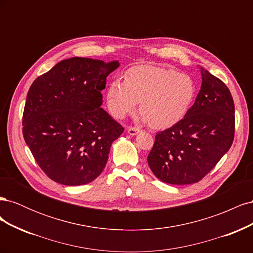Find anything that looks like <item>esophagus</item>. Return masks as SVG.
Here are the masks:
<instances>
[{"label": "esophagus", "instance_id": "1", "mask_svg": "<svg viewBox=\"0 0 253 253\" xmlns=\"http://www.w3.org/2000/svg\"><path fill=\"white\" fill-rule=\"evenodd\" d=\"M139 132H140V129L137 128V127H128L127 128V133L131 136H135V135L138 134Z\"/></svg>", "mask_w": 253, "mask_h": 253}]
</instances>
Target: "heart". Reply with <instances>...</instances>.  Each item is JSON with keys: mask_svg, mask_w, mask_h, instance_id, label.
Here are the masks:
<instances>
[{"mask_svg": "<svg viewBox=\"0 0 253 253\" xmlns=\"http://www.w3.org/2000/svg\"><path fill=\"white\" fill-rule=\"evenodd\" d=\"M195 95V82L189 75L138 65L129 68L125 81L114 79L110 83L106 101L113 116L119 119L133 114L140 101L143 121L155 128H167L186 116Z\"/></svg>", "mask_w": 253, "mask_h": 253, "instance_id": "heart-1", "label": "heart"}]
</instances>
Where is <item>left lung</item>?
<instances>
[{
  "label": "left lung",
  "mask_w": 253,
  "mask_h": 253,
  "mask_svg": "<svg viewBox=\"0 0 253 253\" xmlns=\"http://www.w3.org/2000/svg\"><path fill=\"white\" fill-rule=\"evenodd\" d=\"M202 86L178 124L159 132L148 156L156 177L171 185H190L208 174L230 149L234 103L226 84L200 67Z\"/></svg>",
  "instance_id": "1"
}]
</instances>
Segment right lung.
Segmentation results:
<instances>
[{
    "label": "right lung",
    "mask_w": 253,
    "mask_h": 253,
    "mask_svg": "<svg viewBox=\"0 0 253 253\" xmlns=\"http://www.w3.org/2000/svg\"><path fill=\"white\" fill-rule=\"evenodd\" d=\"M118 61L74 57L60 61L30 86L23 136L38 165L65 186L96 179L113 141L125 128L102 108L101 90Z\"/></svg>",
    "instance_id": "add662e5"
}]
</instances>
